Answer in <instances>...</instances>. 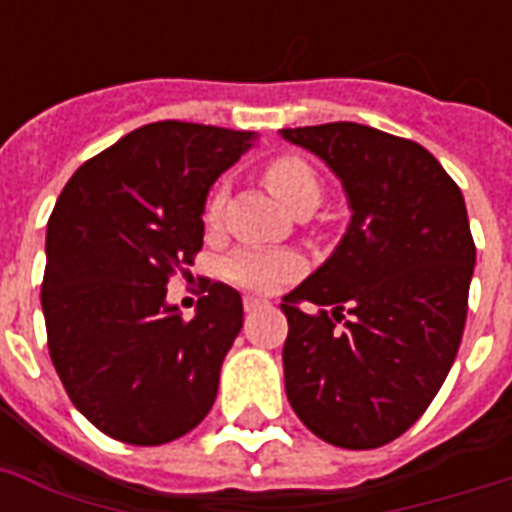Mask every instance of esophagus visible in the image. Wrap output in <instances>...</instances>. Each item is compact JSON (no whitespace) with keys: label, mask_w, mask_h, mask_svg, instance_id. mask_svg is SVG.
I'll use <instances>...</instances> for the list:
<instances>
[{"label":"esophagus","mask_w":512,"mask_h":512,"mask_svg":"<svg viewBox=\"0 0 512 512\" xmlns=\"http://www.w3.org/2000/svg\"><path fill=\"white\" fill-rule=\"evenodd\" d=\"M263 300H257V297H244V311L255 313L257 308H263Z\"/></svg>","instance_id":"1"}]
</instances>
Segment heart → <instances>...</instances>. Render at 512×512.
Instances as JSON below:
<instances>
[{"instance_id":"b5f03b06","label":"heart","mask_w":512,"mask_h":512,"mask_svg":"<svg viewBox=\"0 0 512 512\" xmlns=\"http://www.w3.org/2000/svg\"><path fill=\"white\" fill-rule=\"evenodd\" d=\"M265 188L279 199V204L295 212L297 217H308L324 199V180L303 154H279L263 167ZM225 212V185H215L204 204V223L217 228L223 223ZM303 273V260L292 252L276 249H239L225 263V276L241 289L249 292H276L281 284L297 279Z\"/></svg>"}]
</instances>
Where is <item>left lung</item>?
Listing matches in <instances>:
<instances>
[{"mask_svg":"<svg viewBox=\"0 0 512 512\" xmlns=\"http://www.w3.org/2000/svg\"><path fill=\"white\" fill-rule=\"evenodd\" d=\"M281 135L332 167L353 209L340 247L281 305L287 398L327 444L377 449L420 420L460 350L476 265L465 199L414 140L356 122Z\"/></svg>","mask_w":512,"mask_h":512,"instance_id":"1","label":"left lung"}]
</instances>
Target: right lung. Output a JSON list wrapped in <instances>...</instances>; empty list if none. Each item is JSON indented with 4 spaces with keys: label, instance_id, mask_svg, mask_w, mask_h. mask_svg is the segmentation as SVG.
Instances as JSON below:
<instances>
[{
    "label": "right lung",
    "instance_id": "obj_1",
    "mask_svg": "<svg viewBox=\"0 0 512 512\" xmlns=\"http://www.w3.org/2000/svg\"><path fill=\"white\" fill-rule=\"evenodd\" d=\"M252 132L154 122L71 175L47 223L42 311L68 398L106 436L159 446L215 404L220 366L244 324L236 289L209 284L193 319L167 305L204 244L209 185Z\"/></svg>",
    "mask_w": 512,
    "mask_h": 512
}]
</instances>
